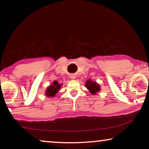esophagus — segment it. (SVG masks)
Segmentation results:
<instances>
[{
  "instance_id": "34e87169",
  "label": "esophagus",
  "mask_w": 149,
  "mask_h": 149,
  "mask_svg": "<svg viewBox=\"0 0 149 149\" xmlns=\"http://www.w3.org/2000/svg\"><path fill=\"white\" fill-rule=\"evenodd\" d=\"M71 78H72V79H75V75H72V76H71Z\"/></svg>"
}]
</instances>
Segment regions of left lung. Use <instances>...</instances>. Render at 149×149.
I'll return each mask as SVG.
<instances>
[{
	"mask_svg": "<svg viewBox=\"0 0 149 149\" xmlns=\"http://www.w3.org/2000/svg\"><path fill=\"white\" fill-rule=\"evenodd\" d=\"M85 86L87 88V89L89 91V92L92 95H96L97 92L100 91V85L97 82L93 81L91 79H88L85 84Z\"/></svg>",
	"mask_w": 149,
	"mask_h": 149,
	"instance_id": "1",
	"label": "left lung"
}]
</instances>
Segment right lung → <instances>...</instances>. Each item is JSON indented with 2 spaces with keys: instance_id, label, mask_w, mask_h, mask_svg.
<instances>
[{
  "instance_id": "obj_1",
  "label": "right lung",
  "mask_w": 149,
  "mask_h": 149,
  "mask_svg": "<svg viewBox=\"0 0 149 149\" xmlns=\"http://www.w3.org/2000/svg\"><path fill=\"white\" fill-rule=\"evenodd\" d=\"M60 87H61V84H59L58 82L54 81L52 85H49L47 87L46 92H45V94H46L45 95L48 97H54L55 95L58 92V90L60 89Z\"/></svg>"
}]
</instances>
